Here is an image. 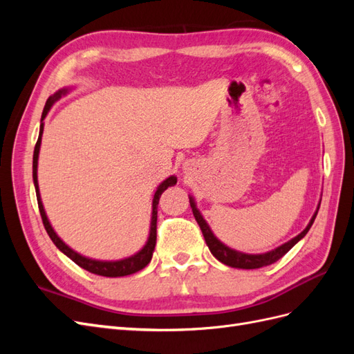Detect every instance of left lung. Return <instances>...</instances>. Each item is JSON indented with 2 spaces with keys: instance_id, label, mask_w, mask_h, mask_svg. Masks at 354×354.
<instances>
[{
  "instance_id": "8db88e82",
  "label": "left lung",
  "mask_w": 354,
  "mask_h": 354,
  "mask_svg": "<svg viewBox=\"0 0 354 354\" xmlns=\"http://www.w3.org/2000/svg\"><path fill=\"white\" fill-rule=\"evenodd\" d=\"M190 199V207H192V211H194V216L199 224V227L202 230V234L203 238H205V242L208 245V248L211 251V254L216 257V259L218 261H221L223 264L226 266H230V267H236V269H260V267H264V266H270L273 263H276L279 259H282V257L292 248V246L299 241L303 239L307 232L310 230V227H312V224L317 216V211L315 212V216L312 217V220H310V223L307 224V227L298 234V236H295L294 239L288 241L286 243L277 246L276 250L273 251H269L266 254H243V252H239V251H234L232 248H229V246L224 245L223 242H220L216 236H214V233L211 232L209 226L207 224V221L203 220V217L201 216L199 209L196 208L195 205V201L194 198H189Z\"/></svg>"
}]
</instances>
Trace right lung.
Returning <instances> with one entry per match:
<instances>
[{
  "label": "right lung",
  "instance_id": "1",
  "mask_svg": "<svg viewBox=\"0 0 354 354\" xmlns=\"http://www.w3.org/2000/svg\"><path fill=\"white\" fill-rule=\"evenodd\" d=\"M68 93L66 88L59 90L57 93H55L51 95V97L47 99L46 106H44V111H42L41 115V125H39V136H38V140L34 149V162H32V177H34V185H35V192H37V201H38V208H39V214H41V218L42 223H44V227L48 233L50 239L53 241L57 248L68 255L69 259L77 263L82 269L88 270L90 273L94 274H99V276H106V277H118V276H127V274H133L138 270L145 269V267L151 263L152 260V255H153V250H155V245H156V220H158V203H159V198L162 195V192L165 189H168L169 186H174L177 183V177L176 176H171L167 180H164L162 183H160L155 192V196H153V202H152V218H151V230H149V238L146 245L143 248L138 251L137 254L128 257V259L124 260H118V261H99V260H93V259H87V257H84L78 252H75L72 248L63 242L55 232V229L51 227V224L47 218V214L44 211V207H42V201H41V195H39V187H38V176H37V171H38V155H39V146H41V137H42V131H44V118L47 116L48 111L51 109V106L55 104L56 100H59L62 95H65Z\"/></svg>",
  "mask_w": 354,
  "mask_h": 354
}]
</instances>
